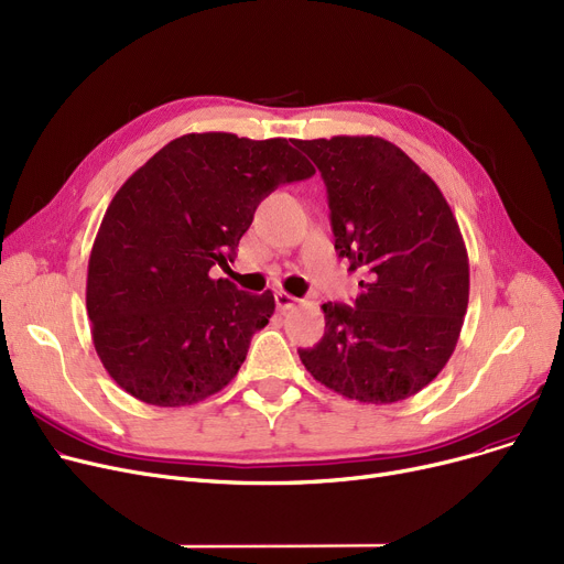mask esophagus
I'll use <instances>...</instances> for the list:
<instances>
[{
	"label": "esophagus",
	"mask_w": 564,
	"mask_h": 564,
	"mask_svg": "<svg viewBox=\"0 0 564 564\" xmlns=\"http://www.w3.org/2000/svg\"><path fill=\"white\" fill-rule=\"evenodd\" d=\"M297 297H292V295H288V292H283V290H279L276 292V306H279V311H290V308H295L297 306Z\"/></svg>",
	"instance_id": "34e87169"
}]
</instances>
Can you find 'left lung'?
<instances>
[{"mask_svg": "<svg viewBox=\"0 0 564 564\" xmlns=\"http://www.w3.org/2000/svg\"><path fill=\"white\" fill-rule=\"evenodd\" d=\"M321 170L334 249L361 276L355 306L323 304L306 371L359 403H397L449 361L468 311L470 264L437 184L376 135L292 140Z\"/></svg>", "mask_w": 564, "mask_h": 564, "instance_id": "1", "label": "left lung"}]
</instances>
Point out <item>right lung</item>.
I'll return each instance as SVG.
<instances>
[{"label": "right lung", "mask_w": 564, "mask_h": 564, "mask_svg": "<svg viewBox=\"0 0 564 564\" xmlns=\"http://www.w3.org/2000/svg\"><path fill=\"white\" fill-rule=\"evenodd\" d=\"M313 173L285 138L188 133L121 184L87 267L94 348L121 389L177 408L237 376L274 295L237 290L209 269L232 262L260 200Z\"/></svg>", "instance_id": "right-lung-1"}]
</instances>
